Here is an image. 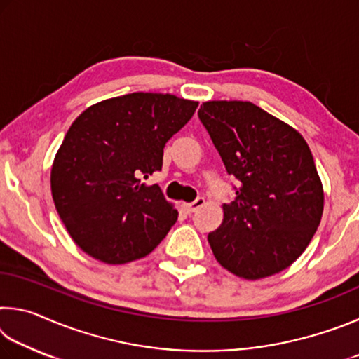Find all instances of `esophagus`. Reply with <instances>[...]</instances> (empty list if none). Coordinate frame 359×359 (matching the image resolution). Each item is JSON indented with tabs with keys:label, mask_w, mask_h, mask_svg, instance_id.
<instances>
[{
	"label": "esophagus",
	"mask_w": 359,
	"mask_h": 359,
	"mask_svg": "<svg viewBox=\"0 0 359 359\" xmlns=\"http://www.w3.org/2000/svg\"><path fill=\"white\" fill-rule=\"evenodd\" d=\"M203 204H204V198H196V199H194L193 203L184 204V209H185L187 214H193V212H194V210H198L199 208H201Z\"/></svg>",
	"instance_id": "1"
}]
</instances>
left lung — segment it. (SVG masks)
<instances>
[{
  "mask_svg": "<svg viewBox=\"0 0 359 359\" xmlns=\"http://www.w3.org/2000/svg\"><path fill=\"white\" fill-rule=\"evenodd\" d=\"M198 117L239 182L236 198L223 204L222 224L208 236L217 261L247 280L287 269L323 214V187L307 142L248 101H208Z\"/></svg>",
  "mask_w": 359,
  "mask_h": 359,
  "instance_id": "8db88e82",
  "label": "left lung"
}]
</instances>
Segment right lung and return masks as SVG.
<instances>
[{
  "label": "right lung",
  "instance_id": "obj_1",
  "mask_svg": "<svg viewBox=\"0 0 359 359\" xmlns=\"http://www.w3.org/2000/svg\"><path fill=\"white\" fill-rule=\"evenodd\" d=\"M198 102L130 93L90 106L72 121L53 160V203L72 241L107 264L144 258L177 220L158 185L166 142Z\"/></svg>",
  "mask_w": 359,
  "mask_h": 359
}]
</instances>
